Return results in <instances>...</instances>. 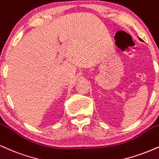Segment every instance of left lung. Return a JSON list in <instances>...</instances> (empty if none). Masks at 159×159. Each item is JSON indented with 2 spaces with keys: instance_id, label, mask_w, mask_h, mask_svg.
I'll list each match as a JSON object with an SVG mask.
<instances>
[{
  "instance_id": "8db88e82",
  "label": "left lung",
  "mask_w": 159,
  "mask_h": 159,
  "mask_svg": "<svg viewBox=\"0 0 159 159\" xmlns=\"http://www.w3.org/2000/svg\"><path fill=\"white\" fill-rule=\"evenodd\" d=\"M139 40H140V41H141V42H143V40H142V39H141V38H139Z\"/></svg>"
}]
</instances>
